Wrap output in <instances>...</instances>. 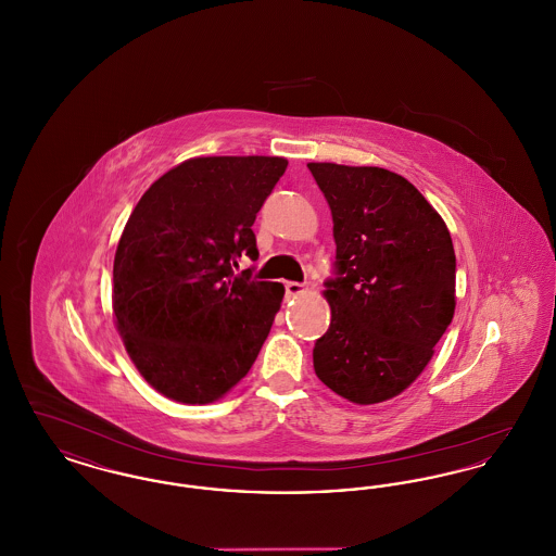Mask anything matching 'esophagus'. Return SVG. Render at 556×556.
Segmentation results:
<instances>
[{
    "mask_svg": "<svg viewBox=\"0 0 556 556\" xmlns=\"http://www.w3.org/2000/svg\"><path fill=\"white\" fill-rule=\"evenodd\" d=\"M304 290H306V288H304V283H298V281H288V283H286V291H288V295H300Z\"/></svg>",
    "mask_w": 556,
    "mask_h": 556,
    "instance_id": "obj_1",
    "label": "esophagus"
}]
</instances>
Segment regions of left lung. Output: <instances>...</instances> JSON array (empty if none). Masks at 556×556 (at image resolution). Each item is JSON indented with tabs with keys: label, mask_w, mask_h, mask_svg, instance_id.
I'll use <instances>...</instances> for the list:
<instances>
[{
	"label": "left lung",
	"mask_w": 556,
	"mask_h": 556,
	"mask_svg": "<svg viewBox=\"0 0 556 556\" xmlns=\"http://www.w3.org/2000/svg\"><path fill=\"white\" fill-rule=\"evenodd\" d=\"M336 239L325 281L331 323L313 350L318 379L356 404L404 392L454 317L448 227L404 177L379 166L308 164Z\"/></svg>",
	"instance_id": "left-lung-1"
}]
</instances>
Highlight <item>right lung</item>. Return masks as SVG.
I'll use <instances>...</instances> for the list:
<instances>
[{
	"mask_svg": "<svg viewBox=\"0 0 556 556\" xmlns=\"http://www.w3.org/2000/svg\"><path fill=\"white\" fill-rule=\"evenodd\" d=\"M286 168L277 156L186 160L137 202L114 256L112 308L160 394L208 404L252 369L286 290L233 268L258 258L252 225Z\"/></svg>",
	"mask_w": 556,
	"mask_h": 556,
	"instance_id": "add662e5",
	"label": "right lung"
}]
</instances>
